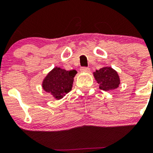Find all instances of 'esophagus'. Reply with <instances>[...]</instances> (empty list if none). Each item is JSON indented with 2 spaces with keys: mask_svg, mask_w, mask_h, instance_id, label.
<instances>
[{
  "mask_svg": "<svg viewBox=\"0 0 153 153\" xmlns=\"http://www.w3.org/2000/svg\"><path fill=\"white\" fill-rule=\"evenodd\" d=\"M81 72H89L90 71V68L86 67H83L80 68Z\"/></svg>",
  "mask_w": 153,
  "mask_h": 153,
  "instance_id": "obj_1",
  "label": "esophagus"
}]
</instances>
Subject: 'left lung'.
Instances as JSON below:
<instances>
[{"mask_svg":"<svg viewBox=\"0 0 153 153\" xmlns=\"http://www.w3.org/2000/svg\"><path fill=\"white\" fill-rule=\"evenodd\" d=\"M94 76L100 83V89L105 91L117 88L120 83L118 74L111 67H102L97 70L94 73Z\"/></svg>","mask_w":153,"mask_h":153,"instance_id":"1","label":"left lung"}]
</instances>
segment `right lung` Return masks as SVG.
Wrapping results in <instances>:
<instances>
[{
    "label": "right lung",
    "mask_w": 153,
    "mask_h": 153,
    "mask_svg": "<svg viewBox=\"0 0 153 153\" xmlns=\"http://www.w3.org/2000/svg\"><path fill=\"white\" fill-rule=\"evenodd\" d=\"M76 74L75 70H63L55 67L48 74L43 82V88L48 93H51L57 100L61 99L67 93L72 90L74 77Z\"/></svg>",
    "instance_id": "1"
}]
</instances>
